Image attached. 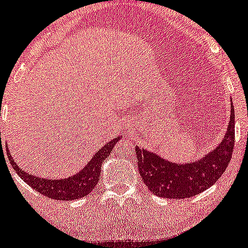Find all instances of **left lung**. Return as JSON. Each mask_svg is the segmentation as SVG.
Returning a JSON list of instances; mask_svg holds the SVG:
<instances>
[{
	"label": "left lung",
	"mask_w": 248,
	"mask_h": 248,
	"mask_svg": "<svg viewBox=\"0 0 248 248\" xmlns=\"http://www.w3.org/2000/svg\"><path fill=\"white\" fill-rule=\"evenodd\" d=\"M234 108H231L227 130L216 149L195 162L175 164L159 154L135 147L138 168L152 193L167 199H185L200 194L216 184L231 161L234 147Z\"/></svg>",
	"instance_id": "left-lung-1"
}]
</instances>
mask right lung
Masks as SVG:
<instances>
[{
	"label": "right lung",
	"instance_id": "right-lung-1",
	"mask_svg": "<svg viewBox=\"0 0 248 248\" xmlns=\"http://www.w3.org/2000/svg\"><path fill=\"white\" fill-rule=\"evenodd\" d=\"M120 139H121V137L113 139L109 142L106 143L105 146H102L80 172L75 173L74 175L69 176V178L60 179V180H56V179L55 180L54 179L49 180V179L46 178L41 179L39 176L31 175V174L24 172L18 167L15 160L13 159L8 148L7 154L10 164H12L14 170H16V173L18 174V176L23 181H26L32 189L50 198V199L70 201L86 197L95 188L97 181L100 180V174H101L100 170H101L102 162L109 156L111 149L118 143Z\"/></svg>",
	"mask_w": 248,
	"mask_h": 248
}]
</instances>
